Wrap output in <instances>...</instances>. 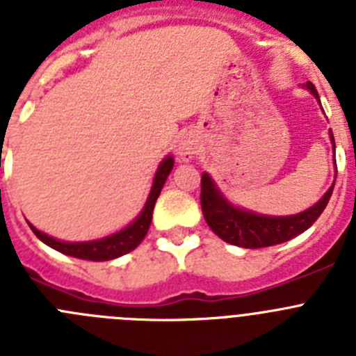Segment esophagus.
<instances>
[{
  "instance_id": "esophagus-1",
  "label": "esophagus",
  "mask_w": 356,
  "mask_h": 356,
  "mask_svg": "<svg viewBox=\"0 0 356 356\" xmlns=\"http://www.w3.org/2000/svg\"><path fill=\"white\" fill-rule=\"evenodd\" d=\"M196 144L193 140H181L180 146H178V159L181 162H188V160H193L194 155H196Z\"/></svg>"
}]
</instances>
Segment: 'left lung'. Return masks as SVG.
Instances as JSON below:
<instances>
[{"label": "left lung", "instance_id": "left-lung-1", "mask_svg": "<svg viewBox=\"0 0 356 356\" xmlns=\"http://www.w3.org/2000/svg\"><path fill=\"white\" fill-rule=\"evenodd\" d=\"M305 87L319 102V94H317L312 81H307ZM330 137H332V144L335 147L332 131H330ZM333 185L316 205L310 207L305 212L296 213V216L273 217L248 212V210L232 205L222 196L221 191L216 187L212 178L207 172H203V176H201V210H203L207 225L210 226V229L217 237H221L222 241L234 244V246L257 250V248L275 246V244L291 241L296 235L303 234L305 229L310 228L328 205L333 193Z\"/></svg>", "mask_w": 356, "mask_h": 356}]
</instances>
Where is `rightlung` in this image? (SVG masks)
Here are the masks:
<instances>
[{"mask_svg": "<svg viewBox=\"0 0 356 356\" xmlns=\"http://www.w3.org/2000/svg\"><path fill=\"white\" fill-rule=\"evenodd\" d=\"M172 165H175L172 156H165V159L160 162L143 212L139 213V217H137L131 225H128L127 228L118 232V234H112L108 235V237L99 238V241L64 242L56 241V238L42 234V232H39L35 226H31L30 222H28V225H30L31 232H33L44 244H48L49 248L60 251V253L64 254H69V257H74V259L81 260H92V262H105V260L118 259V257H122V254L134 251L135 248L143 242V238L146 237L147 229H149L151 225V217H153V209H155L156 197H159L163 184L168 180L169 172L172 171Z\"/></svg>", "mask_w": 356, "mask_h": 356, "instance_id": "1", "label": "right lung"}]
</instances>
